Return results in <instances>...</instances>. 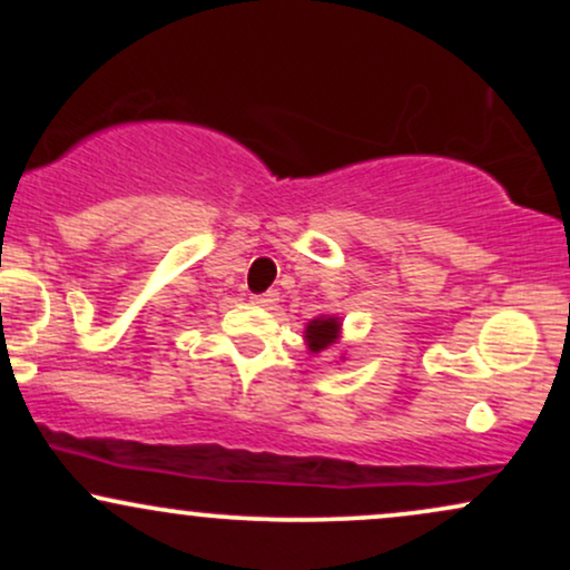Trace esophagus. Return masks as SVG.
Returning a JSON list of instances; mask_svg holds the SVG:
<instances>
[{
  "instance_id": "obj_1",
  "label": "esophagus",
  "mask_w": 570,
  "mask_h": 570,
  "mask_svg": "<svg viewBox=\"0 0 570 570\" xmlns=\"http://www.w3.org/2000/svg\"><path fill=\"white\" fill-rule=\"evenodd\" d=\"M252 303H254V305H259V307H273V305L278 303V292L254 294V297H252Z\"/></svg>"
}]
</instances>
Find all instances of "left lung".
Listing matches in <instances>:
<instances>
[{
    "instance_id": "1",
    "label": "left lung",
    "mask_w": 570,
    "mask_h": 570,
    "mask_svg": "<svg viewBox=\"0 0 570 570\" xmlns=\"http://www.w3.org/2000/svg\"><path fill=\"white\" fill-rule=\"evenodd\" d=\"M340 318L335 316H318L313 318L311 324L305 326V343H307V351L311 353H322L326 348H332V345L340 340Z\"/></svg>"
}]
</instances>
